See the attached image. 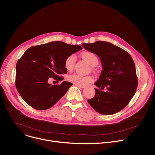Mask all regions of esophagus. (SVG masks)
<instances>
[{
  "label": "esophagus",
  "mask_w": 155,
  "mask_h": 155,
  "mask_svg": "<svg viewBox=\"0 0 155 155\" xmlns=\"http://www.w3.org/2000/svg\"><path fill=\"white\" fill-rule=\"evenodd\" d=\"M77 87H78L79 88H85V87L84 86H82V85H76Z\"/></svg>",
  "instance_id": "esophagus-1"
}]
</instances>
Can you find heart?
Masks as SVG:
<instances>
[{"mask_svg":"<svg viewBox=\"0 0 155 155\" xmlns=\"http://www.w3.org/2000/svg\"><path fill=\"white\" fill-rule=\"evenodd\" d=\"M83 57L88 62L91 66L94 67L98 63V58L97 56L91 52H85L83 53ZM76 56L75 54H70L64 60V67L67 70L71 71L74 67L75 62ZM68 80L69 82H71L76 85H80L82 86H85L89 83L93 81V78L90 75H84L79 74V73H73V74L68 77Z\"/></svg>","mask_w":155,"mask_h":155,"instance_id":"obj_1","label":"heart"}]
</instances>
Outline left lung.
Segmentation results:
<instances>
[{
	"mask_svg": "<svg viewBox=\"0 0 155 155\" xmlns=\"http://www.w3.org/2000/svg\"><path fill=\"white\" fill-rule=\"evenodd\" d=\"M86 50L95 53L101 61L102 70L94 84L95 96L88 102L104 115H111L123 109L132 99L137 87L134 62L127 51L106 41L83 43ZM106 87L107 91L103 88Z\"/></svg>",
	"mask_w": 155,
	"mask_h": 155,
	"instance_id": "left-lung-1",
	"label": "left lung"
}]
</instances>
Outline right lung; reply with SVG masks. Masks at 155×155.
Segmentation results:
<instances>
[{
  "label": "right lung",
  "mask_w": 155,
  "mask_h": 155,
  "mask_svg": "<svg viewBox=\"0 0 155 155\" xmlns=\"http://www.w3.org/2000/svg\"><path fill=\"white\" fill-rule=\"evenodd\" d=\"M82 49L79 45L61 41L28 49L15 67V87L22 99L37 110L53 107L73 84L64 81L60 85H52L48 81L51 77L58 82L63 80L60 75L67 73L64 65L65 58Z\"/></svg>",
  "instance_id": "1"
}]
</instances>
